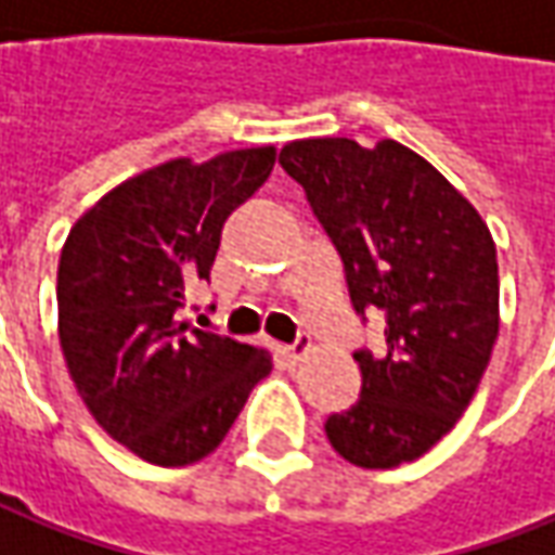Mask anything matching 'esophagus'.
<instances>
[{
    "label": "esophagus",
    "instance_id": "esophagus-1",
    "mask_svg": "<svg viewBox=\"0 0 555 555\" xmlns=\"http://www.w3.org/2000/svg\"><path fill=\"white\" fill-rule=\"evenodd\" d=\"M307 349H309V337L307 334H300L292 346H285V356L292 358V361H300V358L307 356Z\"/></svg>",
    "mask_w": 555,
    "mask_h": 555
}]
</instances>
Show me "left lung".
<instances>
[{"mask_svg": "<svg viewBox=\"0 0 555 555\" xmlns=\"http://www.w3.org/2000/svg\"><path fill=\"white\" fill-rule=\"evenodd\" d=\"M340 251L356 312L386 315V352L356 349L358 401L325 435L358 467H398L465 413L499 337V258L477 209L395 139H300L279 154Z\"/></svg>", "mask_w": 555, "mask_h": 555, "instance_id": "8db88e82", "label": "left lung"}]
</instances>
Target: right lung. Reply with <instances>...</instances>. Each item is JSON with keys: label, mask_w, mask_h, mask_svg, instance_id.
<instances>
[{"label": "right lung", "mask_w": 555, "mask_h": 555, "mask_svg": "<svg viewBox=\"0 0 555 555\" xmlns=\"http://www.w3.org/2000/svg\"><path fill=\"white\" fill-rule=\"evenodd\" d=\"M276 149L169 160L108 191L60 255V346L93 420L151 465L199 462L224 440L267 349L184 322V288L209 279L230 212L261 188Z\"/></svg>", "instance_id": "add662e5"}]
</instances>
